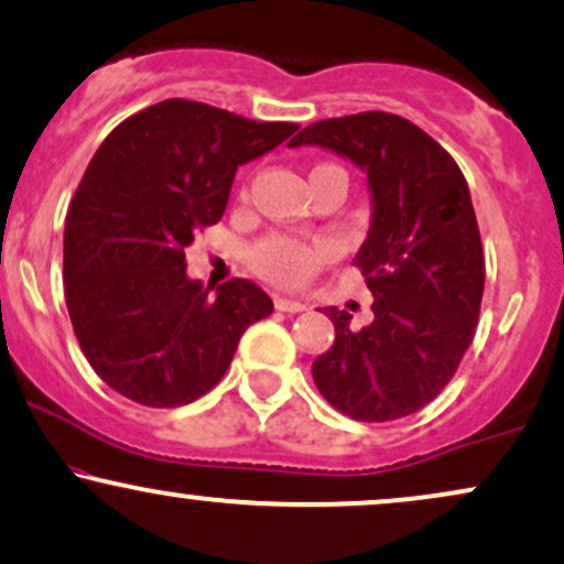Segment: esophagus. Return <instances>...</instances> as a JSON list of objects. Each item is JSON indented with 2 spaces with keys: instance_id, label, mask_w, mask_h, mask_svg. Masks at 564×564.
I'll list each match as a JSON object with an SVG mask.
<instances>
[{
  "instance_id": "34e87169",
  "label": "esophagus",
  "mask_w": 564,
  "mask_h": 564,
  "mask_svg": "<svg viewBox=\"0 0 564 564\" xmlns=\"http://www.w3.org/2000/svg\"><path fill=\"white\" fill-rule=\"evenodd\" d=\"M275 310H281V312H304V310H307V304L300 302V300H286V296H275Z\"/></svg>"
}]
</instances>
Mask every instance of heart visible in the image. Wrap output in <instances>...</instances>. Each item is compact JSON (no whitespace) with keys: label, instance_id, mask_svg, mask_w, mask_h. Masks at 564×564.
I'll return each instance as SVG.
<instances>
[{"label":"heart","instance_id":"obj_1","mask_svg":"<svg viewBox=\"0 0 564 564\" xmlns=\"http://www.w3.org/2000/svg\"><path fill=\"white\" fill-rule=\"evenodd\" d=\"M330 257H334V249H330V243L325 241L302 243V241L281 239V236H270V239L257 243L252 254H249V260H252V268L257 273L268 278L270 283H275V286L296 289V286H304V283H307L310 278L330 260Z\"/></svg>","mask_w":564,"mask_h":564}]
</instances>
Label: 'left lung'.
Wrapping results in <instances>:
<instances>
[{
	"label": "left lung",
	"mask_w": 564,
	"mask_h": 564,
	"mask_svg": "<svg viewBox=\"0 0 564 564\" xmlns=\"http://www.w3.org/2000/svg\"><path fill=\"white\" fill-rule=\"evenodd\" d=\"M289 147H321L368 175L370 230L355 257L372 294V323L325 307L334 347L312 362L317 391L365 423L423 410L452 381L476 336L484 249L457 162L391 112L321 120Z\"/></svg>",
	"instance_id": "8db88e82"
}]
</instances>
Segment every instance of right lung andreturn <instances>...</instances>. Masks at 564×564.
<instances>
[{
	"mask_svg": "<svg viewBox=\"0 0 564 564\" xmlns=\"http://www.w3.org/2000/svg\"><path fill=\"white\" fill-rule=\"evenodd\" d=\"M296 123L188 99L131 115L101 141L65 220V302L88 365L147 406H181L226 376L243 330L273 312L254 283L186 273L194 234L226 213L239 165Z\"/></svg>",
	"mask_w": 564,
	"mask_h": 564,
	"instance_id": "right-lung-1",
	"label": "right lung"
}]
</instances>
